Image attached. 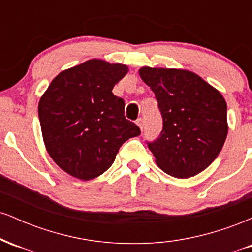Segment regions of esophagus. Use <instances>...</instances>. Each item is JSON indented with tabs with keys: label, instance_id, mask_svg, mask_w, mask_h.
<instances>
[{
	"label": "esophagus",
	"instance_id": "esophagus-1",
	"mask_svg": "<svg viewBox=\"0 0 252 252\" xmlns=\"http://www.w3.org/2000/svg\"><path fill=\"white\" fill-rule=\"evenodd\" d=\"M136 124H137V126H140L141 131H142V130H143V126H144V122H143V120H142V118H138V120L136 121Z\"/></svg>",
	"mask_w": 252,
	"mask_h": 252
}]
</instances>
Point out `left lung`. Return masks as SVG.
<instances>
[{
	"label": "left lung",
	"mask_w": 252,
	"mask_h": 252,
	"mask_svg": "<svg viewBox=\"0 0 252 252\" xmlns=\"http://www.w3.org/2000/svg\"><path fill=\"white\" fill-rule=\"evenodd\" d=\"M162 116L158 138L147 142L167 174L186 179L206 169L224 146L227 106L218 90L198 74L175 68L142 67Z\"/></svg>",
	"instance_id": "8db88e82"
}]
</instances>
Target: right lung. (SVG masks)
Returning a JSON list of instances; mask_svg holds the SVG:
<instances>
[{
    "instance_id": "obj_1",
    "label": "right lung",
    "mask_w": 252,
    "mask_h": 252,
    "mask_svg": "<svg viewBox=\"0 0 252 252\" xmlns=\"http://www.w3.org/2000/svg\"><path fill=\"white\" fill-rule=\"evenodd\" d=\"M128 72L121 63L92 59L60 72L39 102L43 142L67 174L91 180L114 163L121 146L141 134L124 116L112 89Z\"/></svg>"
}]
</instances>
